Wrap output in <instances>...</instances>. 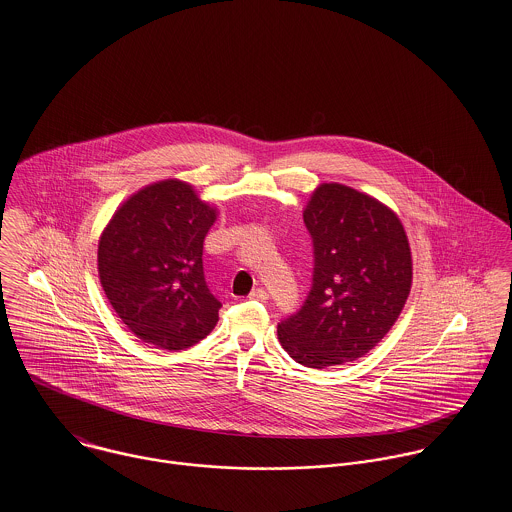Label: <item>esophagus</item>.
Returning <instances> with one entry per match:
<instances>
[{
  "mask_svg": "<svg viewBox=\"0 0 512 512\" xmlns=\"http://www.w3.org/2000/svg\"><path fill=\"white\" fill-rule=\"evenodd\" d=\"M249 299H255V301H267L268 293L267 290H263V288H257V290H253V292L249 293Z\"/></svg>",
  "mask_w": 512,
  "mask_h": 512,
  "instance_id": "34e87169",
  "label": "esophagus"
}]
</instances>
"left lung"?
Wrapping results in <instances>:
<instances>
[{
	"label": "left lung",
	"mask_w": 512,
	"mask_h": 512,
	"mask_svg": "<svg viewBox=\"0 0 512 512\" xmlns=\"http://www.w3.org/2000/svg\"><path fill=\"white\" fill-rule=\"evenodd\" d=\"M303 222L313 240V284L299 311L280 320L278 340L309 368L357 361L390 332L411 292L403 224L341 184H322Z\"/></svg>",
	"instance_id": "left-lung-1"
}]
</instances>
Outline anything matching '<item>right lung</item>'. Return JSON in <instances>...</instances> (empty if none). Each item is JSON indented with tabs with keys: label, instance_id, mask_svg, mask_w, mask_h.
<instances>
[{
	"label": "right lung",
	"instance_id": "1",
	"mask_svg": "<svg viewBox=\"0 0 512 512\" xmlns=\"http://www.w3.org/2000/svg\"><path fill=\"white\" fill-rule=\"evenodd\" d=\"M215 219L190 184L163 180L124 201L103 230V292L140 340L178 351L215 328L222 305L209 292L201 259Z\"/></svg>",
	"mask_w": 512,
	"mask_h": 512
}]
</instances>
